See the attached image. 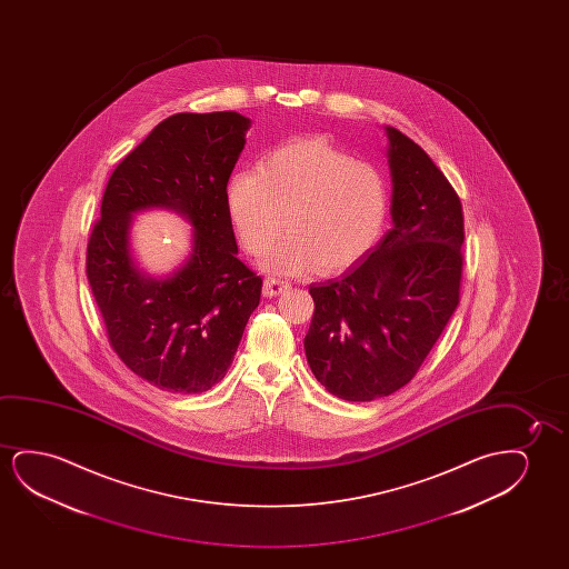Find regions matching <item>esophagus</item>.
Returning <instances> with one entry per match:
<instances>
[{
	"instance_id": "obj_1",
	"label": "esophagus",
	"mask_w": 569,
	"mask_h": 569,
	"mask_svg": "<svg viewBox=\"0 0 569 569\" xmlns=\"http://www.w3.org/2000/svg\"><path fill=\"white\" fill-rule=\"evenodd\" d=\"M288 288L289 281L268 276V278L264 280V286H262V293H264V297H276L280 296V293H283V291H286Z\"/></svg>"
}]
</instances>
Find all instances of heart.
I'll list each match as a JSON object with an SVG mask.
<instances>
[{
    "label": "heart",
    "mask_w": 569,
    "mask_h": 569,
    "mask_svg": "<svg viewBox=\"0 0 569 569\" xmlns=\"http://www.w3.org/2000/svg\"><path fill=\"white\" fill-rule=\"evenodd\" d=\"M227 210L252 257L272 249L273 272L317 264L338 272L373 249L389 213V184L377 164L359 161L327 138H305L273 149L260 169H242L227 182Z\"/></svg>",
    "instance_id": "obj_1"
}]
</instances>
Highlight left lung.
Returning a JSON list of instances; mask_svg holds the SVG:
<instances>
[{"instance_id": "obj_1", "label": "left lung", "mask_w": 569, "mask_h": 569, "mask_svg": "<svg viewBox=\"0 0 569 569\" xmlns=\"http://www.w3.org/2000/svg\"><path fill=\"white\" fill-rule=\"evenodd\" d=\"M387 133L395 226L338 280L309 288L307 361L328 392L351 402L412 381L460 301L459 194L416 141Z\"/></svg>"}]
</instances>
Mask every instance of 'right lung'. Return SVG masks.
I'll return each instance as SVG.
<instances>
[{"instance_id":"obj_1","label":"right lung","mask_w":569,"mask_h":569,"mask_svg":"<svg viewBox=\"0 0 569 569\" xmlns=\"http://www.w3.org/2000/svg\"><path fill=\"white\" fill-rule=\"evenodd\" d=\"M249 118L179 112L118 163L87 242V280L112 350L157 389L196 395L226 377L262 278L237 258L227 182ZM182 212L196 227L193 254L167 281L146 279L129 254L131 213Z\"/></svg>"}]
</instances>
